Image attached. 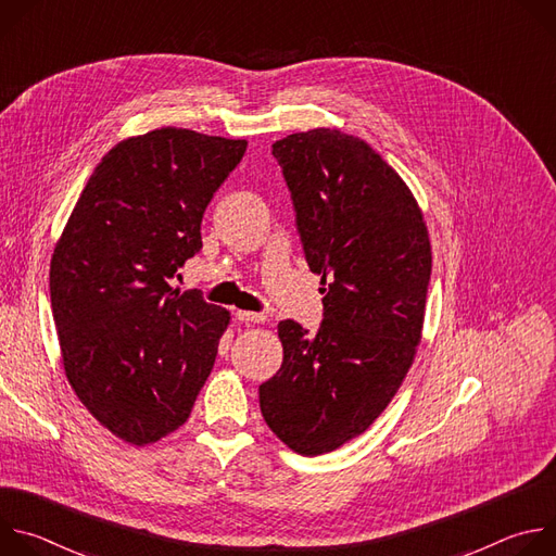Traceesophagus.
I'll use <instances>...</instances> for the list:
<instances>
[{
  "label": "esophagus",
  "instance_id": "esophagus-1",
  "mask_svg": "<svg viewBox=\"0 0 556 556\" xmlns=\"http://www.w3.org/2000/svg\"><path fill=\"white\" fill-rule=\"evenodd\" d=\"M235 319L242 324H253V326H262L266 324V314L264 312H251V309H237Z\"/></svg>",
  "mask_w": 556,
  "mask_h": 556
}]
</instances>
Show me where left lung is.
Masks as SVG:
<instances>
[{
    "mask_svg": "<svg viewBox=\"0 0 556 556\" xmlns=\"http://www.w3.org/2000/svg\"><path fill=\"white\" fill-rule=\"evenodd\" d=\"M292 193L324 324L277 328L279 371L260 387L270 431L299 455L365 433L401 389L422 341L429 230L407 182L365 140L316 127L273 144Z\"/></svg>",
    "mask_w": 556,
    "mask_h": 556,
    "instance_id": "left-lung-1",
    "label": "left lung"
}]
</instances>
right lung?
Listing matches in <instances>:
<instances>
[{"mask_svg": "<svg viewBox=\"0 0 556 556\" xmlns=\"http://www.w3.org/2000/svg\"><path fill=\"white\" fill-rule=\"evenodd\" d=\"M247 144L182 127L121 140L54 244L50 299L65 378L127 444L180 429L213 369L230 312L169 279L202 249L204 208Z\"/></svg>", "mask_w": 556, "mask_h": 556, "instance_id": "obj_1", "label": "right lung"}]
</instances>
